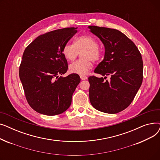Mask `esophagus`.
Listing matches in <instances>:
<instances>
[{"label": "esophagus", "mask_w": 160, "mask_h": 160, "mask_svg": "<svg viewBox=\"0 0 160 160\" xmlns=\"http://www.w3.org/2000/svg\"><path fill=\"white\" fill-rule=\"evenodd\" d=\"M80 78H81V80H84L88 79V77H86L85 75H80Z\"/></svg>", "instance_id": "1"}]
</instances>
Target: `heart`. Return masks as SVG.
<instances>
[{
  "label": "heart",
  "mask_w": 160,
  "mask_h": 160,
  "mask_svg": "<svg viewBox=\"0 0 160 160\" xmlns=\"http://www.w3.org/2000/svg\"><path fill=\"white\" fill-rule=\"evenodd\" d=\"M82 59L69 65V71L72 73L85 74L93 67V62L98 61L102 56V52L98 48V42L93 36L83 35L77 38L74 44L67 43L63 48V54L66 60L73 62L79 53Z\"/></svg>",
  "instance_id": "heart-1"
}]
</instances>
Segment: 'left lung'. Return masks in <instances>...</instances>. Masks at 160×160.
<instances>
[{"label": "left lung", "mask_w": 160, "mask_h": 160, "mask_svg": "<svg viewBox=\"0 0 160 160\" xmlns=\"http://www.w3.org/2000/svg\"><path fill=\"white\" fill-rule=\"evenodd\" d=\"M104 45V60L94 72L105 76L88 78L89 100L96 110L106 113H117L133 101L142 82V63L140 52L133 42L116 29L88 27ZM106 75L111 77L109 81Z\"/></svg>", "instance_id": "obj_1"}]
</instances>
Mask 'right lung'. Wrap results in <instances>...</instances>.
<instances>
[{
  "label": "right lung",
  "mask_w": 160,
  "mask_h": 160,
  "mask_svg": "<svg viewBox=\"0 0 160 160\" xmlns=\"http://www.w3.org/2000/svg\"><path fill=\"white\" fill-rule=\"evenodd\" d=\"M77 28L58 29L38 36L24 50L19 78L30 107L46 115L63 113L80 82L77 74L66 77L68 64L63 48L77 32Z\"/></svg>",
  "instance_id": "add662e5"
}]
</instances>
